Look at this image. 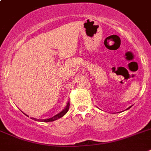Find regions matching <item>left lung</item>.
Returning <instances> with one entry per match:
<instances>
[{
	"mask_svg": "<svg viewBox=\"0 0 151 151\" xmlns=\"http://www.w3.org/2000/svg\"><path fill=\"white\" fill-rule=\"evenodd\" d=\"M130 107H131V106H129V107H128V108H127V109H129V108H130Z\"/></svg>",
	"mask_w": 151,
	"mask_h": 151,
	"instance_id": "obj_1",
	"label": "left lung"
}]
</instances>
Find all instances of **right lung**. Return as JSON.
Instances as JSON below:
<instances>
[{"label": "right lung", "mask_w": 151, "mask_h": 151, "mask_svg": "<svg viewBox=\"0 0 151 151\" xmlns=\"http://www.w3.org/2000/svg\"><path fill=\"white\" fill-rule=\"evenodd\" d=\"M68 109H69V102H68V103H67V105L65 106V109H63L62 111H61L60 113H58V114H56V115L54 116H52V117L49 118V119H36V118H32V119H34V120H35V121H40V122H52V121H55V120H56V119H59V118L62 117V116H63L64 115H65V113L68 112Z\"/></svg>", "instance_id": "add662e5"}]
</instances>
